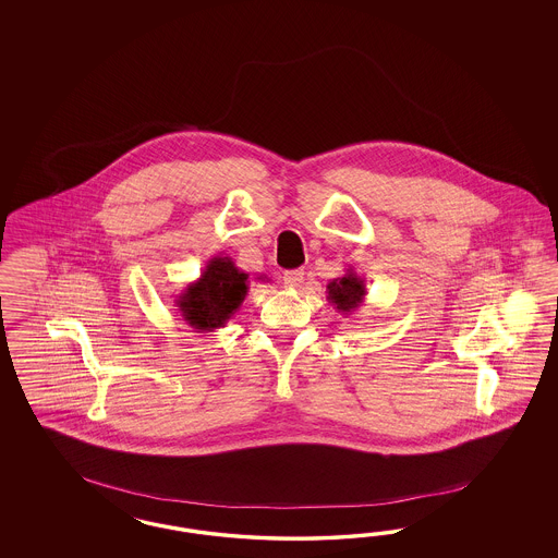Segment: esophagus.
Here are the masks:
<instances>
[{
	"mask_svg": "<svg viewBox=\"0 0 558 558\" xmlns=\"http://www.w3.org/2000/svg\"><path fill=\"white\" fill-rule=\"evenodd\" d=\"M304 280V271L299 268V270H288L284 271V284L288 288H299L303 284Z\"/></svg>",
	"mask_w": 558,
	"mask_h": 558,
	"instance_id": "1",
	"label": "esophagus"
}]
</instances>
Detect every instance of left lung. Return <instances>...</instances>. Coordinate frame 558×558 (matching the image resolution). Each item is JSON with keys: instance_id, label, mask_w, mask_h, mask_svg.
Masks as SVG:
<instances>
[{"instance_id": "left-lung-1", "label": "left lung", "mask_w": 558, "mask_h": 558, "mask_svg": "<svg viewBox=\"0 0 558 558\" xmlns=\"http://www.w3.org/2000/svg\"><path fill=\"white\" fill-rule=\"evenodd\" d=\"M366 299L364 278L355 274L354 268H348L341 278H336L327 284V301L345 317H350L357 306Z\"/></svg>"}]
</instances>
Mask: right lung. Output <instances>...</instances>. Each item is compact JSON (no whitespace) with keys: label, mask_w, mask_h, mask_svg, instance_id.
<instances>
[{"label":"right lung","mask_w":558,"mask_h":558,"mask_svg":"<svg viewBox=\"0 0 558 558\" xmlns=\"http://www.w3.org/2000/svg\"><path fill=\"white\" fill-rule=\"evenodd\" d=\"M264 278L266 276H259L257 280ZM247 290L250 274L239 270L229 255H217L206 264L201 278L180 292L175 306L190 327L201 333H210L225 327L235 315L247 296Z\"/></svg>","instance_id":"add662e5"}]
</instances>
